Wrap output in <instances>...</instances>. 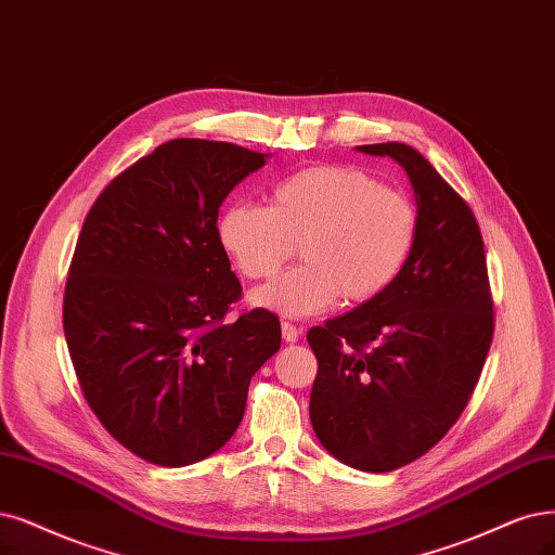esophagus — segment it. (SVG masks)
Listing matches in <instances>:
<instances>
[{"mask_svg": "<svg viewBox=\"0 0 555 555\" xmlns=\"http://www.w3.org/2000/svg\"><path fill=\"white\" fill-rule=\"evenodd\" d=\"M281 336H283L285 343H297L299 336H301V330H297L293 322H283L281 324Z\"/></svg>", "mask_w": 555, "mask_h": 555, "instance_id": "esophagus-1", "label": "esophagus"}]
</instances>
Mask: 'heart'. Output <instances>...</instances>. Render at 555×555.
I'll return each instance as SVG.
<instances>
[{
	"instance_id": "1",
	"label": "heart",
	"mask_w": 555,
	"mask_h": 555,
	"mask_svg": "<svg viewBox=\"0 0 555 555\" xmlns=\"http://www.w3.org/2000/svg\"><path fill=\"white\" fill-rule=\"evenodd\" d=\"M418 237V212L402 192L361 169L320 164L274 184L270 208L235 203L219 240L246 279H272L297 246L304 264L251 293L283 318H313L338 297L371 304L398 281Z\"/></svg>"
}]
</instances>
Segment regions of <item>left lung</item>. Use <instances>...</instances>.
Listing matches in <instances>:
<instances>
[{
  "label": "left lung",
  "instance_id": "1",
  "mask_svg": "<svg viewBox=\"0 0 555 555\" xmlns=\"http://www.w3.org/2000/svg\"><path fill=\"white\" fill-rule=\"evenodd\" d=\"M393 157L414 188L418 237L382 297L313 326L309 414L326 453L386 474L418 460L464 412L494 334L478 221L416 149L357 146Z\"/></svg>",
  "mask_w": 555,
  "mask_h": 555
}]
</instances>
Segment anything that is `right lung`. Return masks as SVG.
Listing matches in <instances>:
<instances>
[{
  "mask_svg": "<svg viewBox=\"0 0 555 555\" xmlns=\"http://www.w3.org/2000/svg\"><path fill=\"white\" fill-rule=\"evenodd\" d=\"M267 153L171 139L114 178L89 210L64 297L81 391L141 460L188 466L229 441L258 367L281 347L279 318L225 322L242 285L217 217Z\"/></svg>",
  "mask_w": 555,
  "mask_h": 555,
  "instance_id": "add662e5",
  "label": "right lung"
}]
</instances>
